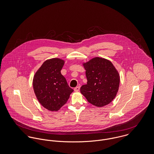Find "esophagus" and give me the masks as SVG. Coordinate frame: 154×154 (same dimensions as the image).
I'll use <instances>...</instances> for the list:
<instances>
[{
    "label": "esophagus",
    "mask_w": 154,
    "mask_h": 154,
    "mask_svg": "<svg viewBox=\"0 0 154 154\" xmlns=\"http://www.w3.org/2000/svg\"><path fill=\"white\" fill-rule=\"evenodd\" d=\"M80 86H77V87H75L74 90L75 91H79L80 90Z\"/></svg>",
    "instance_id": "obj_1"
}]
</instances>
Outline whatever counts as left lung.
<instances>
[{
	"label": "left lung",
	"instance_id": "8db88e82",
	"mask_svg": "<svg viewBox=\"0 0 154 154\" xmlns=\"http://www.w3.org/2000/svg\"><path fill=\"white\" fill-rule=\"evenodd\" d=\"M87 79L80 92L87 101L100 107L109 104L119 91V75L112 63L108 60L95 57L83 64Z\"/></svg>",
	"mask_w": 154,
	"mask_h": 154
}]
</instances>
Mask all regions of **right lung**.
Here are the masks:
<instances>
[{
	"label": "right lung",
	"instance_id": "obj_1",
	"mask_svg": "<svg viewBox=\"0 0 154 154\" xmlns=\"http://www.w3.org/2000/svg\"><path fill=\"white\" fill-rule=\"evenodd\" d=\"M64 64V60L58 58L48 60L33 78V86L38 101L51 111H57L64 106L74 91L61 74Z\"/></svg>",
	"mask_w": 154,
	"mask_h": 154
}]
</instances>
